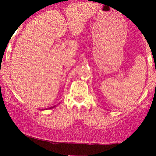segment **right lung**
Segmentation results:
<instances>
[{"label": "right lung", "mask_w": 156, "mask_h": 156, "mask_svg": "<svg viewBox=\"0 0 156 156\" xmlns=\"http://www.w3.org/2000/svg\"><path fill=\"white\" fill-rule=\"evenodd\" d=\"M56 106V105H54V106H52V107H50V108H45V109H41V110H47V109H51V108H54V107Z\"/></svg>", "instance_id": "add662e5"}]
</instances>
